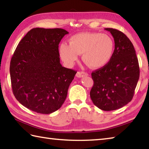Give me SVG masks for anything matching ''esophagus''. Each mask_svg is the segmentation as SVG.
Masks as SVG:
<instances>
[{
  "instance_id": "obj_1",
  "label": "esophagus",
  "mask_w": 149,
  "mask_h": 149,
  "mask_svg": "<svg viewBox=\"0 0 149 149\" xmlns=\"http://www.w3.org/2000/svg\"><path fill=\"white\" fill-rule=\"evenodd\" d=\"M87 75H88V74H87V73L85 72H77V74H76V77H83L84 76H87Z\"/></svg>"
}]
</instances>
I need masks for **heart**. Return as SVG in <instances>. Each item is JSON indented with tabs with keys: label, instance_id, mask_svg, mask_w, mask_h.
<instances>
[{
	"label": "heart",
	"instance_id": "1",
	"mask_svg": "<svg viewBox=\"0 0 149 149\" xmlns=\"http://www.w3.org/2000/svg\"><path fill=\"white\" fill-rule=\"evenodd\" d=\"M60 55L65 64L71 66L82 54V59L93 69L104 67L112 60L114 52V42L110 35L99 33L83 32L73 35L69 45L62 43Z\"/></svg>",
	"mask_w": 149,
	"mask_h": 149
}]
</instances>
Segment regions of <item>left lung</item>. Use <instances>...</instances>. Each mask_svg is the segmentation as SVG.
Wrapping results in <instances>:
<instances>
[{"mask_svg": "<svg viewBox=\"0 0 149 149\" xmlns=\"http://www.w3.org/2000/svg\"><path fill=\"white\" fill-rule=\"evenodd\" d=\"M104 29L114 38V55L106 66L92 72L94 84L90 97L96 107L111 111L124 107L133 99L139 78V65L128 37L117 29Z\"/></svg>", "mask_w": 149, "mask_h": 149, "instance_id": "left-lung-1", "label": "left lung"}]
</instances>
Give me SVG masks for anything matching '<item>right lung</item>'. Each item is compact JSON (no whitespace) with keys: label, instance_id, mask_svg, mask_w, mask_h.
Wrapping results in <instances>:
<instances>
[{"label":"right lung","instance_id":"1","mask_svg":"<svg viewBox=\"0 0 149 149\" xmlns=\"http://www.w3.org/2000/svg\"><path fill=\"white\" fill-rule=\"evenodd\" d=\"M69 33L60 28L36 27L19 42L12 57V91L20 104L49 114L62 107L77 72L60 64L58 45Z\"/></svg>","mask_w":149,"mask_h":149}]
</instances>
